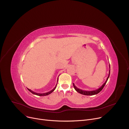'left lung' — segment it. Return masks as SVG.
<instances>
[{"mask_svg": "<svg viewBox=\"0 0 129 129\" xmlns=\"http://www.w3.org/2000/svg\"><path fill=\"white\" fill-rule=\"evenodd\" d=\"M109 75H108V76L106 80V82H105V83L101 86L100 88H99L98 89H96V90H91V91H86V90H82V89H80L79 88H78L75 85V84H74L73 83V86L74 87V88H75V90L76 91H77L78 92H79V93L80 94H84V95H86V96H92V95H94V94H96L97 93H98L99 92H100L101 90H102V89H103V88L104 87V86H105L107 80L108 79V78H109V76H110V64H109Z\"/></svg>", "mask_w": 129, "mask_h": 129, "instance_id": "obj_1", "label": "left lung"}]
</instances>
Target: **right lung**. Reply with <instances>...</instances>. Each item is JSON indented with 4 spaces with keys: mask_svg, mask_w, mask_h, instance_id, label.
<instances>
[{
    "mask_svg": "<svg viewBox=\"0 0 129 129\" xmlns=\"http://www.w3.org/2000/svg\"><path fill=\"white\" fill-rule=\"evenodd\" d=\"M57 82H58V79H57ZM57 83L56 84V85L55 87H54V88H53L52 90H51V91H48V92H45V93H37V92H35V91H33L31 90V89H28V88H27V89H28L29 90V91H30L32 93H33V94H36V95L39 96H47V95H48V94H49L51 93L53 91H54V90H55V88H56V86H57Z\"/></svg>",
    "mask_w": 129,
    "mask_h": 129,
    "instance_id": "obj_1",
    "label": "right lung"
}]
</instances>
